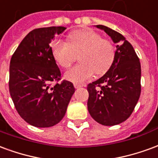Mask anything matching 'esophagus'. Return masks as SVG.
Returning <instances> with one entry per match:
<instances>
[{"mask_svg": "<svg viewBox=\"0 0 158 158\" xmlns=\"http://www.w3.org/2000/svg\"><path fill=\"white\" fill-rule=\"evenodd\" d=\"M74 85V87H75L76 89H78V88H80V87H82V85H80V84H74L73 85Z\"/></svg>", "mask_w": 158, "mask_h": 158, "instance_id": "1", "label": "esophagus"}]
</instances>
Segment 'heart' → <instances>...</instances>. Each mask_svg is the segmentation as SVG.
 <instances>
[{
	"mask_svg": "<svg viewBox=\"0 0 158 158\" xmlns=\"http://www.w3.org/2000/svg\"><path fill=\"white\" fill-rule=\"evenodd\" d=\"M51 50L53 58L63 69L69 68L79 55L80 62L65 73L66 79L74 83H83L95 73L101 75L107 72L116 56L113 43L91 29L73 31L68 42L53 40Z\"/></svg>",
	"mask_w": 158,
	"mask_h": 158,
	"instance_id": "obj_1",
	"label": "heart"
}]
</instances>
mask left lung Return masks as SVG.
Masks as SVG:
<instances>
[{
  "instance_id": "obj_1",
  "label": "left lung",
  "mask_w": 158,
  "mask_h": 158,
  "mask_svg": "<svg viewBox=\"0 0 158 158\" xmlns=\"http://www.w3.org/2000/svg\"><path fill=\"white\" fill-rule=\"evenodd\" d=\"M117 43L114 62L99 79L89 83L88 111L102 125L119 124L132 114L140 96L141 69L132 45L113 29L96 25Z\"/></svg>"
}]
</instances>
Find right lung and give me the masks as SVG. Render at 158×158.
Instances as JSON below:
<instances>
[{
  "mask_svg": "<svg viewBox=\"0 0 158 158\" xmlns=\"http://www.w3.org/2000/svg\"><path fill=\"white\" fill-rule=\"evenodd\" d=\"M65 27L35 29L24 37L13 53L9 69V92L24 121L38 128L58 123L64 117L73 85L61 80L50 43ZM52 82L56 84L52 86Z\"/></svg>",
  "mask_w": 158,
  "mask_h": 158,
  "instance_id": "1",
  "label": "right lung"
}]
</instances>
